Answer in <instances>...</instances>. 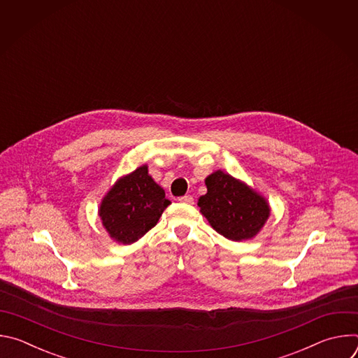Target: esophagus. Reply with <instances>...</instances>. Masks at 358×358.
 <instances>
[{"instance_id": "esophagus-1", "label": "esophagus", "mask_w": 358, "mask_h": 358, "mask_svg": "<svg viewBox=\"0 0 358 358\" xmlns=\"http://www.w3.org/2000/svg\"><path fill=\"white\" fill-rule=\"evenodd\" d=\"M178 201H180V202H182V203H194V198H192V195H182V196H180V198H178Z\"/></svg>"}]
</instances>
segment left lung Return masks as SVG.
Here are the masks:
<instances>
[{
  "label": "left lung",
  "mask_w": 358,
  "mask_h": 358,
  "mask_svg": "<svg viewBox=\"0 0 358 358\" xmlns=\"http://www.w3.org/2000/svg\"><path fill=\"white\" fill-rule=\"evenodd\" d=\"M207 194L198 207L211 227L231 241L250 239L265 225L271 210L264 196L218 170L206 178Z\"/></svg>",
  "instance_id": "obj_1"
}]
</instances>
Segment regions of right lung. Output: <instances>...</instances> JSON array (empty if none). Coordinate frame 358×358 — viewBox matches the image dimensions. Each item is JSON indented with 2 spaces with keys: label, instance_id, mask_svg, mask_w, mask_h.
<instances>
[{
  "label": "right lung",
  "instance_id": "1",
  "mask_svg": "<svg viewBox=\"0 0 358 358\" xmlns=\"http://www.w3.org/2000/svg\"><path fill=\"white\" fill-rule=\"evenodd\" d=\"M169 206L164 189L148 176L147 166H141L112 187L99 215L110 238L129 245L155 227Z\"/></svg>",
  "mask_w": 358,
  "mask_h": 358
}]
</instances>
